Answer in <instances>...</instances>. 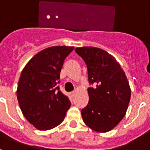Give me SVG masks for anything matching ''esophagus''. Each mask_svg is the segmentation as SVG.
Returning a JSON list of instances; mask_svg holds the SVG:
<instances>
[{
    "instance_id": "obj_1",
    "label": "esophagus",
    "mask_w": 150,
    "mask_h": 150,
    "mask_svg": "<svg viewBox=\"0 0 150 150\" xmlns=\"http://www.w3.org/2000/svg\"><path fill=\"white\" fill-rule=\"evenodd\" d=\"M75 94H76V92H75V91H71V92H70V95H71V98H73V97H74V95H75Z\"/></svg>"
}]
</instances>
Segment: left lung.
Masks as SVG:
<instances>
[{"instance_id": "obj_1", "label": "left lung", "mask_w": 150, "mask_h": 150, "mask_svg": "<svg viewBox=\"0 0 150 150\" xmlns=\"http://www.w3.org/2000/svg\"><path fill=\"white\" fill-rule=\"evenodd\" d=\"M75 52L86 64L88 82L95 86L88 88V103L81 110L83 122L95 132H109L128 109L131 88L125 74L114 57L101 49L77 47Z\"/></svg>"}]
</instances>
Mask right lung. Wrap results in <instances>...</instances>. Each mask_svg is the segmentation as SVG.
<instances>
[{"label":"right lung","instance_id":"obj_1","mask_svg":"<svg viewBox=\"0 0 150 150\" xmlns=\"http://www.w3.org/2000/svg\"><path fill=\"white\" fill-rule=\"evenodd\" d=\"M73 46H52L38 52L22 70L17 99L26 120L39 130H50L64 121L71 104L60 91V72Z\"/></svg>","mask_w":150,"mask_h":150}]
</instances>
